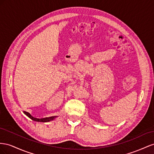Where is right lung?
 Instances as JSON below:
<instances>
[{
    "mask_svg": "<svg viewBox=\"0 0 154 154\" xmlns=\"http://www.w3.org/2000/svg\"><path fill=\"white\" fill-rule=\"evenodd\" d=\"M25 114L26 116H27L28 117H29L31 119H32L35 121H39V122H48V121H50L53 119H54L56 117L55 116H54V117H46V118H42V119H37V118H35L33 117H32V116L30 115V114L27 112H25L24 111L23 112Z\"/></svg>",
    "mask_w": 154,
    "mask_h": 154,
    "instance_id": "1",
    "label": "right lung"
}]
</instances>
